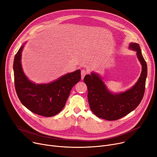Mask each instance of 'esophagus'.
<instances>
[{"mask_svg": "<svg viewBox=\"0 0 157 157\" xmlns=\"http://www.w3.org/2000/svg\"><path fill=\"white\" fill-rule=\"evenodd\" d=\"M87 74V71L86 70H84V69H82L81 70V78L82 79H83L84 77H85L86 75V74Z\"/></svg>", "mask_w": 157, "mask_h": 157, "instance_id": "esophagus-1", "label": "esophagus"}]
</instances>
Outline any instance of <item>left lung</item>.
I'll use <instances>...</instances> for the list:
<instances>
[{
    "label": "left lung",
    "mask_w": 157,
    "mask_h": 157,
    "mask_svg": "<svg viewBox=\"0 0 157 157\" xmlns=\"http://www.w3.org/2000/svg\"><path fill=\"white\" fill-rule=\"evenodd\" d=\"M130 49L136 52L142 65L141 75L135 85L126 92L113 94L108 90L98 74L92 73L84 77L88 89V101L91 111L98 117L115 121L135 110L141 102L145 90L147 65L137 43H130Z\"/></svg>",
    "instance_id": "1"
}]
</instances>
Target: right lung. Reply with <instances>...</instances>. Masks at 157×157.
<instances>
[{
  "mask_svg": "<svg viewBox=\"0 0 157 157\" xmlns=\"http://www.w3.org/2000/svg\"><path fill=\"white\" fill-rule=\"evenodd\" d=\"M22 45L14 59V85L21 103L31 112L44 117L56 115L64 107L70 91L81 79L80 70L67 74L47 84H35L28 80L21 66Z\"/></svg>",
  "mask_w": 157,
  "mask_h": 157,
  "instance_id": "1",
  "label": "right lung"
}]
</instances>
